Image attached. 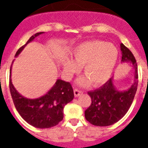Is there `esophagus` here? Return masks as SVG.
<instances>
[{"label": "esophagus", "instance_id": "34e87169", "mask_svg": "<svg viewBox=\"0 0 148 148\" xmlns=\"http://www.w3.org/2000/svg\"><path fill=\"white\" fill-rule=\"evenodd\" d=\"M82 91H80V90H76V89H75V90H74V95H75V97H79L80 95L82 94Z\"/></svg>", "mask_w": 148, "mask_h": 148}]
</instances>
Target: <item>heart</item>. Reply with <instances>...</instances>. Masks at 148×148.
Returning a JSON list of instances; mask_svg holds the SVG:
<instances>
[{"label": "heart", "mask_w": 148, "mask_h": 148, "mask_svg": "<svg viewBox=\"0 0 148 148\" xmlns=\"http://www.w3.org/2000/svg\"><path fill=\"white\" fill-rule=\"evenodd\" d=\"M74 61L66 58L64 70L74 74L82 66V72L86 77L78 81L81 86H87L92 82L93 86L103 84L110 78L118 59V50L112 43L100 40L82 42L75 46L72 52Z\"/></svg>", "instance_id": "b5f03b06"}]
</instances>
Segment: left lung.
Listing matches in <instances>:
<instances>
[{
    "instance_id": "8db88e82",
    "label": "left lung",
    "mask_w": 148,
    "mask_h": 148,
    "mask_svg": "<svg viewBox=\"0 0 148 148\" xmlns=\"http://www.w3.org/2000/svg\"><path fill=\"white\" fill-rule=\"evenodd\" d=\"M122 62L132 64L134 81L126 90H119L110 78L99 90L88 92L92 103L85 111V117L91 124L106 127L116 123L125 115L132 104L137 89V65L132 52L123 44H121Z\"/></svg>"
}]
</instances>
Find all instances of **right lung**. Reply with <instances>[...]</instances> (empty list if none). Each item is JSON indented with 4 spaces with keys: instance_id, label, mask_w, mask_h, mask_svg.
Listing matches in <instances>:
<instances>
[{
    "instance_id": "add662e5",
    "label": "right lung",
    "mask_w": 148,
    "mask_h": 148,
    "mask_svg": "<svg viewBox=\"0 0 148 148\" xmlns=\"http://www.w3.org/2000/svg\"><path fill=\"white\" fill-rule=\"evenodd\" d=\"M42 34L44 32H38L32 35L25 45L18 49L15 57L20 55L28 43ZM11 68L12 66L10 69V91L14 104L21 116L30 125L42 129L52 127L62 121L64 107L74 98L70 83L58 79L45 94L36 99H28L21 95L12 84Z\"/></svg>"
}]
</instances>
